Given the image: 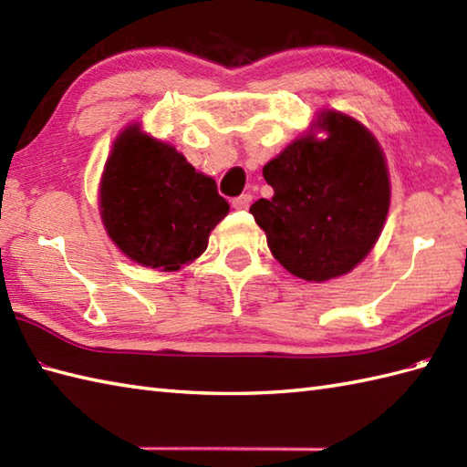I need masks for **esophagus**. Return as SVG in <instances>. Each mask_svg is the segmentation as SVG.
<instances>
[{
    "label": "esophagus",
    "mask_w": 467,
    "mask_h": 467,
    "mask_svg": "<svg viewBox=\"0 0 467 467\" xmlns=\"http://www.w3.org/2000/svg\"><path fill=\"white\" fill-rule=\"evenodd\" d=\"M251 201H253V194H241V196H236L234 201H233V206L234 208H239V211H246V208L251 206Z\"/></svg>",
    "instance_id": "1"
}]
</instances>
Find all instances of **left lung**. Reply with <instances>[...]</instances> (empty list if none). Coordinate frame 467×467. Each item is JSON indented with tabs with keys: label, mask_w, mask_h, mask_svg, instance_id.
Listing matches in <instances>:
<instances>
[{
	"label": "left lung",
	"mask_w": 467,
	"mask_h": 467,
	"mask_svg": "<svg viewBox=\"0 0 467 467\" xmlns=\"http://www.w3.org/2000/svg\"><path fill=\"white\" fill-rule=\"evenodd\" d=\"M317 126L327 138H296L263 168L275 194L256 201L251 213L286 271L323 283L369 254L391 191L381 146L363 124L327 110Z\"/></svg>",
	"instance_id": "obj_1"
}]
</instances>
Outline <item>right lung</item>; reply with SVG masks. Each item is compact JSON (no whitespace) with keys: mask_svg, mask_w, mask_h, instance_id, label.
I'll list each match as a JSON object with an SVG mask.
<instances>
[{"mask_svg":"<svg viewBox=\"0 0 467 467\" xmlns=\"http://www.w3.org/2000/svg\"><path fill=\"white\" fill-rule=\"evenodd\" d=\"M228 208L213 178L174 146L140 126L116 138L100 182V216L128 259L166 273L182 269L206 251Z\"/></svg>","mask_w":467,"mask_h":467,"instance_id":"1","label":"right lung"}]
</instances>
